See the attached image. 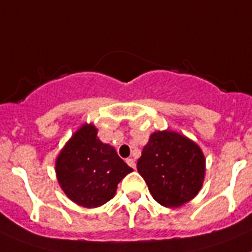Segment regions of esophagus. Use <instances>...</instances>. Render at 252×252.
<instances>
[{"label":"esophagus","instance_id":"34e87169","mask_svg":"<svg viewBox=\"0 0 252 252\" xmlns=\"http://www.w3.org/2000/svg\"><path fill=\"white\" fill-rule=\"evenodd\" d=\"M126 163H127L128 165H130L131 168L132 169H135L136 168V163H135V160L132 158H128V159H126Z\"/></svg>","mask_w":252,"mask_h":252}]
</instances>
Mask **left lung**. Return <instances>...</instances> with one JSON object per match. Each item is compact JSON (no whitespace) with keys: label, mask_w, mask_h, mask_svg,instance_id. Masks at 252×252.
I'll list each match as a JSON object with an SVG mask.
<instances>
[{"label":"left lung","mask_w":252,"mask_h":252,"mask_svg":"<svg viewBox=\"0 0 252 252\" xmlns=\"http://www.w3.org/2000/svg\"><path fill=\"white\" fill-rule=\"evenodd\" d=\"M137 171L160 205L177 208L203 186L205 158L196 144L173 131L150 136L137 160Z\"/></svg>","instance_id":"8db88e82"}]
</instances>
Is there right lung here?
Masks as SVG:
<instances>
[{
  "label": "right lung",
  "instance_id": "add662e5",
  "mask_svg": "<svg viewBox=\"0 0 252 252\" xmlns=\"http://www.w3.org/2000/svg\"><path fill=\"white\" fill-rule=\"evenodd\" d=\"M132 172L116 150L96 137L93 125H84L62 149L56 173L62 190L74 203L96 208L115 196L117 185Z\"/></svg>",
  "mask_w": 252,
  "mask_h": 252
}]
</instances>
